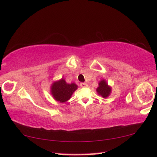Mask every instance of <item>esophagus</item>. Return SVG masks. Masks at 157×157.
<instances>
[{
	"instance_id": "esophagus-1",
	"label": "esophagus",
	"mask_w": 157,
	"mask_h": 157,
	"mask_svg": "<svg viewBox=\"0 0 157 157\" xmlns=\"http://www.w3.org/2000/svg\"><path fill=\"white\" fill-rule=\"evenodd\" d=\"M87 86V84L86 83H80V86L81 87H86Z\"/></svg>"
}]
</instances>
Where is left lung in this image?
I'll return each mask as SVG.
<instances>
[{
	"label": "left lung",
	"instance_id": "1",
	"mask_svg": "<svg viewBox=\"0 0 157 157\" xmlns=\"http://www.w3.org/2000/svg\"><path fill=\"white\" fill-rule=\"evenodd\" d=\"M96 91L100 96L103 98H106L110 95L111 88L108 86V83L104 80H101L99 83V87H98Z\"/></svg>",
	"mask_w": 157,
	"mask_h": 157
}]
</instances>
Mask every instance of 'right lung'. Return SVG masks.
<instances>
[{
  "label": "right lung",
  "mask_w": 157,
  "mask_h": 157,
  "mask_svg": "<svg viewBox=\"0 0 157 157\" xmlns=\"http://www.w3.org/2000/svg\"><path fill=\"white\" fill-rule=\"evenodd\" d=\"M78 86L72 83L68 84L63 79L53 83L52 86V94L55 99L60 102L66 101L71 98L72 94L77 90Z\"/></svg>",
  "instance_id": "add662e5"
}]
</instances>
